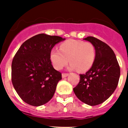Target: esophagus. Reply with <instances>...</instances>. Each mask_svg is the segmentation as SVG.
Wrapping results in <instances>:
<instances>
[{"label": "esophagus", "instance_id": "34e87169", "mask_svg": "<svg viewBox=\"0 0 128 128\" xmlns=\"http://www.w3.org/2000/svg\"><path fill=\"white\" fill-rule=\"evenodd\" d=\"M68 75H69V74H68V73H62V78H65V77H66V76H68Z\"/></svg>", "mask_w": 128, "mask_h": 128}]
</instances>
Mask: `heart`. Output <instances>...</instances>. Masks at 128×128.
Masks as SVG:
<instances>
[{
  "mask_svg": "<svg viewBox=\"0 0 128 128\" xmlns=\"http://www.w3.org/2000/svg\"><path fill=\"white\" fill-rule=\"evenodd\" d=\"M96 51L94 44L89 42L70 39L60 45L59 50L53 48L50 59L56 70H62L70 62V70L78 69L80 72L89 70L95 61Z\"/></svg>",
  "mask_w": 128,
  "mask_h": 128,
  "instance_id": "b5f03b06",
  "label": "heart"
}]
</instances>
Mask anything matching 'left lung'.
Listing matches in <instances>:
<instances>
[{"instance_id":"obj_1","label":"left lung","mask_w":128,"mask_h":128,"mask_svg":"<svg viewBox=\"0 0 128 128\" xmlns=\"http://www.w3.org/2000/svg\"><path fill=\"white\" fill-rule=\"evenodd\" d=\"M84 40L94 44L96 56L92 68L86 74H80V82L73 90L80 101L96 106L105 102L115 91L120 68L113 50L107 44L93 36Z\"/></svg>"}]
</instances>
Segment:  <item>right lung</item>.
I'll use <instances>...</instances> for the list:
<instances>
[{"label": "right lung", "instance_id": "right-lung-1", "mask_svg": "<svg viewBox=\"0 0 128 128\" xmlns=\"http://www.w3.org/2000/svg\"><path fill=\"white\" fill-rule=\"evenodd\" d=\"M65 38L39 34L23 43L12 62L11 80L21 99L39 106L50 101L62 74L53 68L50 52Z\"/></svg>", "mask_w": 128, "mask_h": 128}]
</instances>
